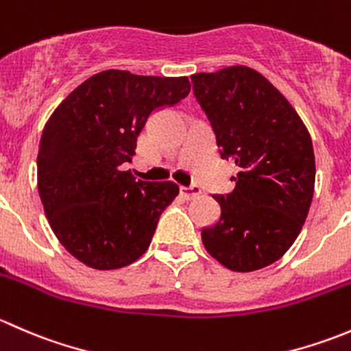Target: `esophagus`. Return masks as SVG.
<instances>
[{"label":"esophagus","mask_w":351,"mask_h":351,"mask_svg":"<svg viewBox=\"0 0 351 351\" xmlns=\"http://www.w3.org/2000/svg\"><path fill=\"white\" fill-rule=\"evenodd\" d=\"M200 193H202L200 186H197V185L182 186V189H180V195H182V198H185V200H192V198L198 197Z\"/></svg>","instance_id":"34e87169"}]
</instances>
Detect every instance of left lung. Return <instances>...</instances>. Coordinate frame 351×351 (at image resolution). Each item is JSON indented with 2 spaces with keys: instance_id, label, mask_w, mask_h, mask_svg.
I'll return each instance as SVG.
<instances>
[{
  "instance_id": "1",
  "label": "left lung",
  "mask_w": 351,
  "mask_h": 351,
  "mask_svg": "<svg viewBox=\"0 0 351 351\" xmlns=\"http://www.w3.org/2000/svg\"><path fill=\"white\" fill-rule=\"evenodd\" d=\"M192 81L221 158L238 168L234 190L214 195L221 217L202 229V243L229 270H260L284 256L309 214L316 180L309 130L284 95L251 67L197 73Z\"/></svg>"
}]
</instances>
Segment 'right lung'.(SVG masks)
Returning a JSON list of instances; mask_svg holds the SVG:
<instances>
[{
    "instance_id": "obj_1",
    "label": "right lung",
    "mask_w": 351,
    "mask_h": 351,
    "mask_svg": "<svg viewBox=\"0 0 351 351\" xmlns=\"http://www.w3.org/2000/svg\"><path fill=\"white\" fill-rule=\"evenodd\" d=\"M186 76H139L108 69L88 77L42 130L37 186L59 243L95 270H117L149 247L159 215L180 189L143 182L122 166L156 108L190 93Z\"/></svg>"
}]
</instances>
